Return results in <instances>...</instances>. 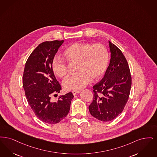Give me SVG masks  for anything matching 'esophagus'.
<instances>
[{
	"label": "esophagus",
	"mask_w": 157,
	"mask_h": 157,
	"mask_svg": "<svg viewBox=\"0 0 157 157\" xmlns=\"http://www.w3.org/2000/svg\"><path fill=\"white\" fill-rule=\"evenodd\" d=\"M72 93H73V94L74 96H75L77 94H79V93H80V91H72Z\"/></svg>",
	"instance_id": "1"
}]
</instances>
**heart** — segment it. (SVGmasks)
Listing matches in <instances>:
<instances>
[{"instance_id": "obj_1", "label": "heart", "mask_w": 157, "mask_h": 157, "mask_svg": "<svg viewBox=\"0 0 157 157\" xmlns=\"http://www.w3.org/2000/svg\"><path fill=\"white\" fill-rule=\"evenodd\" d=\"M63 55L70 64H75L77 71L68 75L63 82L67 90H80L84 88L90 81L102 76L107 68L109 54L107 48L102 44L76 43L66 48ZM52 71L55 75L63 78L67 75L68 67L66 63L55 57L51 63Z\"/></svg>"}]
</instances>
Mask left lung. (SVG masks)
<instances>
[{"label":"left lung","mask_w":157,"mask_h":157,"mask_svg":"<svg viewBox=\"0 0 157 157\" xmlns=\"http://www.w3.org/2000/svg\"><path fill=\"white\" fill-rule=\"evenodd\" d=\"M111 59L102 80L93 86L94 97L89 105L90 114L98 120L107 122L121 113L128 100L131 76L122 52L109 41Z\"/></svg>","instance_id":"1"}]
</instances>
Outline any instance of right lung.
Returning a JSON list of instances; mask_svg holds the SVG:
<instances>
[{"label":"right lung","mask_w":157,"mask_h":157,"mask_svg":"<svg viewBox=\"0 0 157 157\" xmlns=\"http://www.w3.org/2000/svg\"><path fill=\"white\" fill-rule=\"evenodd\" d=\"M64 40L44 41L29 57L23 76L27 102L36 117L44 123L55 124L67 116L74 96L71 92L53 101L51 96L60 93L61 86L52 71L53 58Z\"/></svg>","instance_id":"1"}]
</instances>
